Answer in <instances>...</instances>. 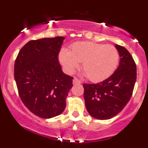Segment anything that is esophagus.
Listing matches in <instances>:
<instances>
[{
    "label": "esophagus",
    "instance_id": "obj_1",
    "mask_svg": "<svg viewBox=\"0 0 148 148\" xmlns=\"http://www.w3.org/2000/svg\"><path fill=\"white\" fill-rule=\"evenodd\" d=\"M81 81H79V80L77 78H74V79H73V84H81Z\"/></svg>",
    "mask_w": 148,
    "mask_h": 148
}]
</instances>
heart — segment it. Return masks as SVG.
<instances>
[{"mask_svg":"<svg viewBox=\"0 0 148 148\" xmlns=\"http://www.w3.org/2000/svg\"><path fill=\"white\" fill-rule=\"evenodd\" d=\"M59 60L64 70L71 74L82 62V69L93 82L107 79L114 73L120 62V54L114 46L95 42H77L70 51L62 49Z\"/></svg>","mask_w":148,"mask_h":148,"instance_id":"1","label":"heart"}]
</instances>
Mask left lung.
I'll use <instances>...</instances> for the list:
<instances>
[{
    "mask_svg": "<svg viewBox=\"0 0 148 148\" xmlns=\"http://www.w3.org/2000/svg\"><path fill=\"white\" fill-rule=\"evenodd\" d=\"M120 54L118 68L107 79L97 84H84L85 106L92 117L109 120L120 113L132 95L137 77L136 64L130 52L115 45Z\"/></svg>",
    "mask_w": 148,
    "mask_h": 148,
    "instance_id": "left-lung-1",
    "label": "left lung"
}]
</instances>
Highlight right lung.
Masks as SVG:
<instances>
[{
  "instance_id": "right-lung-1",
  "label": "right lung",
  "mask_w": 148,
  "mask_h": 148,
  "mask_svg": "<svg viewBox=\"0 0 148 148\" xmlns=\"http://www.w3.org/2000/svg\"><path fill=\"white\" fill-rule=\"evenodd\" d=\"M64 37L28 41L19 51L14 77L19 96L35 115L49 119L62 114L73 77L62 71L59 53Z\"/></svg>"
}]
</instances>
